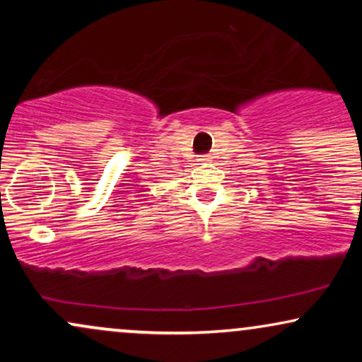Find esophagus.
I'll return each instance as SVG.
<instances>
[{
	"mask_svg": "<svg viewBox=\"0 0 362 362\" xmlns=\"http://www.w3.org/2000/svg\"><path fill=\"white\" fill-rule=\"evenodd\" d=\"M199 161H202V163H209L211 156L209 155H202L201 158H199Z\"/></svg>",
	"mask_w": 362,
	"mask_h": 362,
	"instance_id": "1",
	"label": "esophagus"
}]
</instances>
